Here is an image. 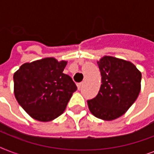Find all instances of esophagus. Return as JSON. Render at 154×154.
Returning <instances> with one entry per match:
<instances>
[{"label": "esophagus", "instance_id": "esophagus-1", "mask_svg": "<svg viewBox=\"0 0 154 154\" xmlns=\"http://www.w3.org/2000/svg\"><path fill=\"white\" fill-rule=\"evenodd\" d=\"M82 85H83V82H81V83H77V89H82Z\"/></svg>", "mask_w": 154, "mask_h": 154}]
</instances>
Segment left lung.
Instances as JSON below:
<instances>
[{
  "instance_id": "obj_1",
  "label": "left lung",
  "mask_w": 154,
  "mask_h": 154,
  "mask_svg": "<svg viewBox=\"0 0 154 154\" xmlns=\"http://www.w3.org/2000/svg\"><path fill=\"white\" fill-rule=\"evenodd\" d=\"M101 83L96 97L87 101L94 117L117 119L136 101L141 90V73L130 61L105 56L97 61Z\"/></svg>"
}]
</instances>
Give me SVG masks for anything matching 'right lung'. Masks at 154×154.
Wrapping results in <instances>:
<instances>
[{
  "mask_svg": "<svg viewBox=\"0 0 154 154\" xmlns=\"http://www.w3.org/2000/svg\"><path fill=\"white\" fill-rule=\"evenodd\" d=\"M66 60L46 57L23 64L13 74L14 95L33 119L50 122L62 114L77 87L63 73Z\"/></svg>",
  "mask_w": 154,
  "mask_h": 154,
  "instance_id": "1",
  "label": "right lung"
}]
</instances>
